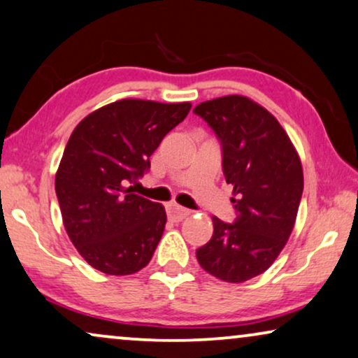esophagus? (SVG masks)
I'll use <instances>...</instances> for the list:
<instances>
[{
  "label": "esophagus",
  "instance_id": "1",
  "mask_svg": "<svg viewBox=\"0 0 358 358\" xmlns=\"http://www.w3.org/2000/svg\"><path fill=\"white\" fill-rule=\"evenodd\" d=\"M166 213H169V218L171 221H182L187 218V216H189V210H187V208L176 205V203H170V205H166Z\"/></svg>",
  "mask_w": 358,
  "mask_h": 358
}]
</instances>
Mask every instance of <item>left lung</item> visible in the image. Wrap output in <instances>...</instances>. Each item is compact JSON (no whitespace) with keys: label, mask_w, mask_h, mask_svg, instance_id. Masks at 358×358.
Returning a JSON list of instances; mask_svg holds the SVG:
<instances>
[{"label":"left lung","mask_w":358,"mask_h":358,"mask_svg":"<svg viewBox=\"0 0 358 358\" xmlns=\"http://www.w3.org/2000/svg\"><path fill=\"white\" fill-rule=\"evenodd\" d=\"M193 112L218 137L226 183L238 194L236 220L213 216V236L196 259L215 278L244 282L264 273L291 236L304 189L301 158L275 117L251 99L218 97Z\"/></svg>","instance_id":"1"}]
</instances>
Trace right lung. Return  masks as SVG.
Wrapping results in <instances>:
<instances>
[{"label":"right lung","instance_id":"add662e5","mask_svg":"<svg viewBox=\"0 0 358 358\" xmlns=\"http://www.w3.org/2000/svg\"><path fill=\"white\" fill-rule=\"evenodd\" d=\"M189 108V102L122 99L94 110L72 132L56 194L72 244L94 269L127 275L150 262L166 213L129 185L148 171L152 153Z\"/></svg>","mask_w":358,"mask_h":358}]
</instances>
